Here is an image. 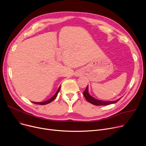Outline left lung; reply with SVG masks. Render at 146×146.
Masks as SVG:
<instances>
[{
    "label": "left lung",
    "mask_w": 146,
    "mask_h": 146,
    "mask_svg": "<svg viewBox=\"0 0 146 146\" xmlns=\"http://www.w3.org/2000/svg\"><path fill=\"white\" fill-rule=\"evenodd\" d=\"M84 96L85 98V99L87 100V101H88L89 102H90L91 104H94L95 106H106V105H109V104H114L117 102V101H118L120 98L117 100L115 101H101V100H97L96 98H93L92 96H91L89 93H88V85L86 88V89L85 90V91L83 92Z\"/></svg>",
    "instance_id": "left-lung-1"
}]
</instances>
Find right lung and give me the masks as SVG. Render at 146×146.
Returning <instances> with one entry per match:
<instances>
[{
	"label": "right lung",
	"instance_id": "add662e5",
	"mask_svg": "<svg viewBox=\"0 0 146 146\" xmlns=\"http://www.w3.org/2000/svg\"><path fill=\"white\" fill-rule=\"evenodd\" d=\"M60 88H61V87H59L58 90H57V91H56V92L55 93V95H54L52 98H50L49 100H47V101H44V102H33V103H34V104H39V105H45V104H48V103H50V102L51 101H52L53 100H55V98L56 97V96H57V95H58V92H59Z\"/></svg>",
	"mask_w": 146,
	"mask_h": 146
}]
</instances>
